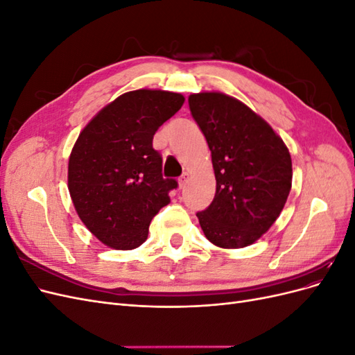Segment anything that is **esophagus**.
<instances>
[{"label":"esophagus","mask_w":355,"mask_h":355,"mask_svg":"<svg viewBox=\"0 0 355 355\" xmlns=\"http://www.w3.org/2000/svg\"><path fill=\"white\" fill-rule=\"evenodd\" d=\"M187 180H188V175H187V173H184V175H182V176L179 178V188H180V189L187 185Z\"/></svg>","instance_id":"obj_1"}]
</instances>
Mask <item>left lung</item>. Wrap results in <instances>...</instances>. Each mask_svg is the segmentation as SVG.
I'll return each mask as SVG.
<instances>
[{
    "label": "left lung",
    "mask_w": 355,
    "mask_h": 355,
    "mask_svg": "<svg viewBox=\"0 0 355 355\" xmlns=\"http://www.w3.org/2000/svg\"><path fill=\"white\" fill-rule=\"evenodd\" d=\"M216 178L210 206L197 213L207 240L223 249L253 244L280 216L292 188V158L271 125L223 93L191 94Z\"/></svg>",
    "instance_id": "1"
}]
</instances>
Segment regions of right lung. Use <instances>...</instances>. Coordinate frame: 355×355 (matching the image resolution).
I'll list each match as a JSON object with an SVG mask.
<instances>
[{
  "label": "right lung",
  "mask_w": 355,
  "mask_h": 355,
  "mask_svg": "<svg viewBox=\"0 0 355 355\" xmlns=\"http://www.w3.org/2000/svg\"><path fill=\"white\" fill-rule=\"evenodd\" d=\"M179 93L135 90L121 94L84 127L68 166V188L80 219L103 244L132 250L148 237L175 179L163 178L153 148L158 127L184 105Z\"/></svg>",
  "instance_id": "1"
}]
</instances>
